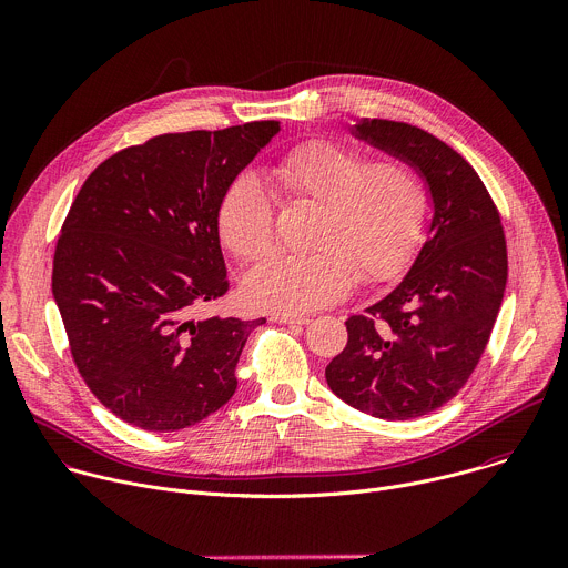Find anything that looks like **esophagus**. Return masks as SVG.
I'll list each match as a JSON object with an SVG mask.
<instances>
[{
	"label": "esophagus",
	"mask_w": 568,
	"mask_h": 568,
	"mask_svg": "<svg viewBox=\"0 0 568 568\" xmlns=\"http://www.w3.org/2000/svg\"><path fill=\"white\" fill-rule=\"evenodd\" d=\"M270 318L274 323H287V326H305V323H310L307 316H296V314H285V312H274V314H270Z\"/></svg>",
	"instance_id": "1"
}]
</instances>
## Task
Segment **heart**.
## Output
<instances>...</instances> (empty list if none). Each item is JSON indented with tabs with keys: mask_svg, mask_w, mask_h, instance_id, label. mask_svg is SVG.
<instances>
[{
	"mask_svg": "<svg viewBox=\"0 0 568 568\" xmlns=\"http://www.w3.org/2000/svg\"><path fill=\"white\" fill-rule=\"evenodd\" d=\"M283 191L316 204L310 254L274 256L245 281L247 298L285 314L342 301L359 281H388L409 263L420 240L427 195L418 173L399 159L366 164L335 141H305L274 166ZM217 233L240 261L267 256L276 240L274 200L256 173H240L217 206Z\"/></svg>",
	"mask_w": 568,
	"mask_h": 568,
	"instance_id": "b5f03b06",
	"label": "heart"
}]
</instances>
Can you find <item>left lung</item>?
Here are the masks:
<instances>
[{
  "mask_svg": "<svg viewBox=\"0 0 568 568\" xmlns=\"http://www.w3.org/2000/svg\"><path fill=\"white\" fill-rule=\"evenodd\" d=\"M353 134L425 178L434 217L409 274L346 321L348 344L326 379L357 412L412 420L449 402L488 346L508 281L506 235L488 189L445 141L386 119H362Z\"/></svg>",
  "mask_w": 568,
  "mask_h": 568,
  "instance_id": "left-lung-1",
  "label": "left lung"
}]
</instances>
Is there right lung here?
<instances>
[{"label":"right lung","mask_w":568,"mask_h":568,"mask_svg":"<svg viewBox=\"0 0 568 568\" xmlns=\"http://www.w3.org/2000/svg\"><path fill=\"white\" fill-rule=\"evenodd\" d=\"M278 130L159 134L105 159L78 191L51 290L78 373L123 423L186 429L235 393L240 353L265 318L191 314L229 290L217 206Z\"/></svg>","instance_id":"1"}]
</instances>
